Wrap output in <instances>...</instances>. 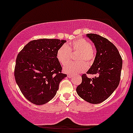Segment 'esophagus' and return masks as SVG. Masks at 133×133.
<instances>
[{"mask_svg":"<svg viewBox=\"0 0 133 133\" xmlns=\"http://www.w3.org/2000/svg\"><path fill=\"white\" fill-rule=\"evenodd\" d=\"M72 76V74H68V77H71Z\"/></svg>","mask_w":133,"mask_h":133,"instance_id":"esophagus-1","label":"esophagus"}]
</instances>
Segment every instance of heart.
<instances>
[{"mask_svg":"<svg viewBox=\"0 0 133 133\" xmlns=\"http://www.w3.org/2000/svg\"><path fill=\"white\" fill-rule=\"evenodd\" d=\"M78 54L76 56V61L79 62H72L64 67L66 72H82L88 68L86 64H91L96 56V52L92 47L89 41L84 38L68 42L66 45H62L57 51L56 57L61 64L65 65L71 61L72 54Z\"/></svg>","mask_w":133,"mask_h":133,"instance_id":"obj_1","label":"heart"}]
</instances>
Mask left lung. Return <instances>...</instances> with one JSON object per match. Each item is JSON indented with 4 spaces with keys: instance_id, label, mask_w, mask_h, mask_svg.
Masks as SVG:
<instances>
[{
    "instance_id": "obj_1",
    "label": "left lung",
    "mask_w": 133,
    "mask_h": 133,
    "mask_svg": "<svg viewBox=\"0 0 133 133\" xmlns=\"http://www.w3.org/2000/svg\"><path fill=\"white\" fill-rule=\"evenodd\" d=\"M95 45L96 56L87 74L95 75L92 79L82 75V82L76 88L77 94L91 104H99L110 96L118 86L123 61L117 49L105 37L88 34Z\"/></svg>"
}]
</instances>
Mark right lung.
<instances>
[{"mask_svg":"<svg viewBox=\"0 0 133 133\" xmlns=\"http://www.w3.org/2000/svg\"><path fill=\"white\" fill-rule=\"evenodd\" d=\"M66 42L54 39L30 41L20 51L14 69L16 81L27 100L42 105L56 96L60 82L67 76L56 57Z\"/></svg>","mask_w":133,"mask_h":133,"instance_id":"right-lung-1","label":"right lung"}]
</instances>
